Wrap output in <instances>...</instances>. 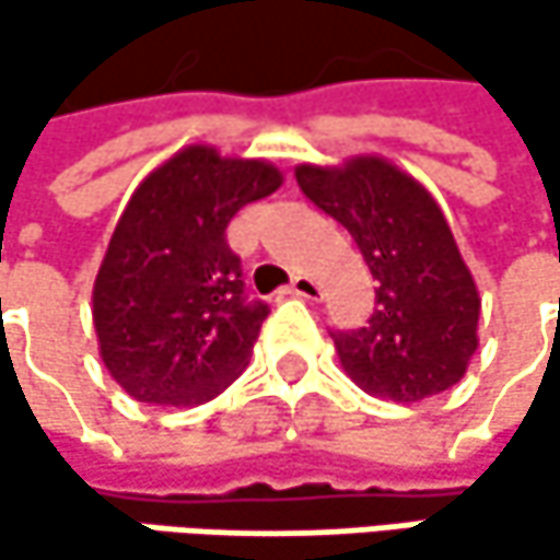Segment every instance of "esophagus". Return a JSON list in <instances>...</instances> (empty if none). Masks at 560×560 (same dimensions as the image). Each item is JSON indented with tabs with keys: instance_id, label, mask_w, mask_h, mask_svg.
I'll use <instances>...</instances> for the list:
<instances>
[{
	"instance_id": "34e87169",
	"label": "esophagus",
	"mask_w": 560,
	"mask_h": 560,
	"mask_svg": "<svg viewBox=\"0 0 560 560\" xmlns=\"http://www.w3.org/2000/svg\"><path fill=\"white\" fill-rule=\"evenodd\" d=\"M284 294H294V298H307V301H314V298H320V284L311 279V276H294L291 284L284 288Z\"/></svg>"
}]
</instances>
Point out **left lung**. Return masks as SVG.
Listing matches in <instances>:
<instances>
[{
    "label": "left lung",
    "instance_id": "left-lung-1",
    "mask_svg": "<svg viewBox=\"0 0 560 560\" xmlns=\"http://www.w3.org/2000/svg\"><path fill=\"white\" fill-rule=\"evenodd\" d=\"M294 177L350 230L376 279L370 324L330 334L343 373L392 401L457 386L480 343V291L428 187L380 155L298 165Z\"/></svg>",
    "mask_w": 560,
    "mask_h": 560
}]
</instances>
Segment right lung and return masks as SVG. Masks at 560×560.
I'll list each match as a JSON object with an SVG mask.
<instances>
[{
    "label": "right lung",
    "mask_w": 560,
    "mask_h": 560,
    "mask_svg": "<svg viewBox=\"0 0 560 560\" xmlns=\"http://www.w3.org/2000/svg\"><path fill=\"white\" fill-rule=\"evenodd\" d=\"M281 180L262 159L187 145L132 190L93 281L100 357L132 398L200 405L249 366L269 307L246 301L226 226Z\"/></svg>",
    "instance_id": "obj_1"
}]
</instances>
